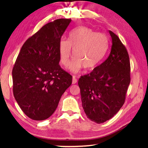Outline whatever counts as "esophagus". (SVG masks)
<instances>
[{
	"label": "esophagus",
	"mask_w": 148,
	"mask_h": 148,
	"mask_svg": "<svg viewBox=\"0 0 148 148\" xmlns=\"http://www.w3.org/2000/svg\"><path fill=\"white\" fill-rule=\"evenodd\" d=\"M77 79H76V76H72V84H76V83H77Z\"/></svg>",
	"instance_id": "obj_1"
}]
</instances>
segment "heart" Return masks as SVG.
I'll return each mask as SVG.
<instances>
[{
	"mask_svg": "<svg viewBox=\"0 0 148 148\" xmlns=\"http://www.w3.org/2000/svg\"><path fill=\"white\" fill-rule=\"evenodd\" d=\"M108 48V39L105 35L90 28L81 27L71 31L69 40H60V58L62 65L67 67L73 54V49L75 58L71 64V71L76 73L83 67L92 71L100 64Z\"/></svg>",
	"mask_w": 148,
	"mask_h": 148,
	"instance_id": "obj_1",
	"label": "heart"
}]
</instances>
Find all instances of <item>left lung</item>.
Instances as JSON below:
<instances>
[{"mask_svg":"<svg viewBox=\"0 0 148 148\" xmlns=\"http://www.w3.org/2000/svg\"><path fill=\"white\" fill-rule=\"evenodd\" d=\"M111 53L106 60L78 81L82 106L90 120L102 123L121 109L130 83L129 55L119 37L109 30Z\"/></svg>","mask_w":148,"mask_h":148,"instance_id":"left-lung-1","label":"left lung"}]
</instances>
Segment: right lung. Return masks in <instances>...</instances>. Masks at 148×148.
Returning a JSON list of instances; mask_svg holds the SVG:
<instances>
[{
	"mask_svg": "<svg viewBox=\"0 0 148 148\" xmlns=\"http://www.w3.org/2000/svg\"><path fill=\"white\" fill-rule=\"evenodd\" d=\"M71 19L44 25L22 46L12 69L14 97L28 117L41 121L57 108L72 77L59 65V44Z\"/></svg>",
	"mask_w": 148,
	"mask_h": 148,
	"instance_id": "add662e5",
	"label": "right lung"
}]
</instances>
